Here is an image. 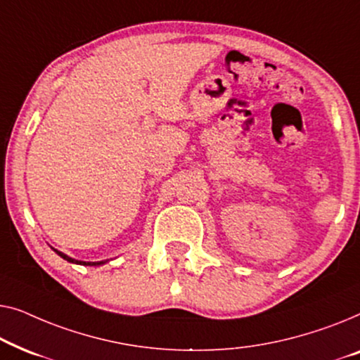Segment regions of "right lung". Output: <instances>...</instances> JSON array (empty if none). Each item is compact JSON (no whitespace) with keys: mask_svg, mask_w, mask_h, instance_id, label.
<instances>
[{"mask_svg":"<svg viewBox=\"0 0 360 360\" xmlns=\"http://www.w3.org/2000/svg\"><path fill=\"white\" fill-rule=\"evenodd\" d=\"M52 250H53L55 252H57V255H58L60 257H63L65 261L72 262V264H79V266H103V264H105V262H108V259H105V261H96V262H89V261H78V259H73V257L67 256V255H65V252H62V251L55 250V248H52Z\"/></svg>","mask_w":360,"mask_h":360,"instance_id":"right-lung-1","label":"right lung"}]
</instances>
